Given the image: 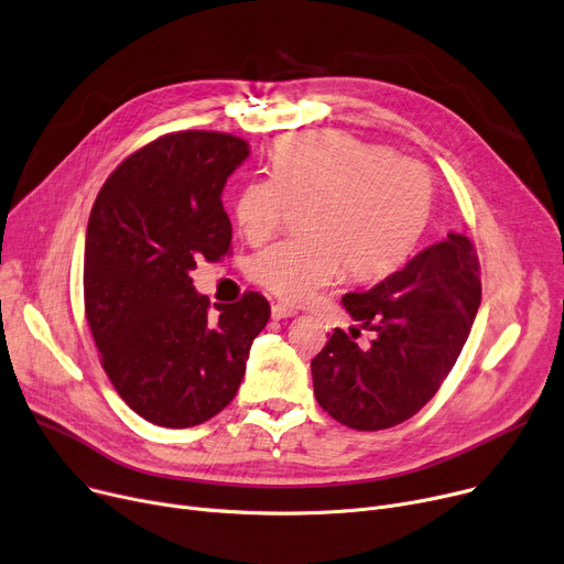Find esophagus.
<instances>
[{
	"label": "esophagus",
	"mask_w": 564,
	"mask_h": 564,
	"mask_svg": "<svg viewBox=\"0 0 564 564\" xmlns=\"http://www.w3.org/2000/svg\"><path fill=\"white\" fill-rule=\"evenodd\" d=\"M294 315H296V311L288 304H274L272 306V317L274 319H288V317H294Z\"/></svg>",
	"instance_id": "esophagus-1"
}]
</instances>
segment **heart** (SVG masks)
<instances>
[{"mask_svg":"<svg viewBox=\"0 0 564 564\" xmlns=\"http://www.w3.org/2000/svg\"><path fill=\"white\" fill-rule=\"evenodd\" d=\"M290 206L304 208L308 238L260 251L251 276L285 302H304L345 270L349 279H381L412 256L435 206L431 172L386 147L345 133H304L276 144L272 176L249 181L236 199L240 234L272 238Z\"/></svg>","mask_w":564,"mask_h":564,"instance_id":"obj_1","label":"heart"}]
</instances>
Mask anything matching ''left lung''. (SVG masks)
Instances as JSON below:
<instances>
[{
    "mask_svg": "<svg viewBox=\"0 0 564 564\" xmlns=\"http://www.w3.org/2000/svg\"><path fill=\"white\" fill-rule=\"evenodd\" d=\"M343 304L373 340L358 347L333 330L311 360L317 403L356 431L397 426L435 397L467 343L480 306L474 245L448 234L381 283L347 292Z\"/></svg>",
    "mask_w": 564,
    "mask_h": 564,
    "instance_id": "8db88e82",
    "label": "left lung"
}]
</instances>
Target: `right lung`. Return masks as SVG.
Masks as SVG:
<instances>
[{"mask_svg":"<svg viewBox=\"0 0 564 564\" xmlns=\"http://www.w3.org/2000/svg\"><path fill=\"white\" fill-rule=\"evenodd\" d=\"M247 156L249 144L229 133H170L112 172L93 206L88 326L112 388L156 426H197L227 408L270 319L258 292L213 315L191 276L197 260L229 253L221 191Z\"/></svg>","mask_w":564,"mask_h":564,"instance_id":"add662e5","label":"right lung"}]
</instances>
